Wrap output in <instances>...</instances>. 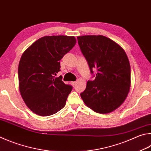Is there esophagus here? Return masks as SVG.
Listing matches in <instances>:
<instances>
[{
    "instance_id": "1",
    "label": "esophagus",
    "mask_w": 151,
    "mask_h": 151,
    "mask_svg": "<svg viewBox=\"0 0 151 151\" xmlns=\"http://www.w3.org/2000/svg\"><path fill=\"white\" fill-rule=\"evenodd\" d=\"M71 84L73 85V86H75V84H76V82H71Z\"/></svg>"
}]
</instances>
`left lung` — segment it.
Instances as JSON below:
<instances>
[{"mask_svg": "<svg viewBox=\"0 0 151 151\" xmlns=\"http://www.w3.org/2000/svg\"><path fill=\"white\" fill-rule=\"evenodd\" d=\"M77 40L90 72L97 70L94 80L88 81L81 93L82 99L97 113L114 111L129 92L131 67L127 55L121 46L103 35H83Z\"/></svg>", "mask_w": 151, "mask_h": 151, "instance_id": "1", "label": "left lung"}]
</instances>
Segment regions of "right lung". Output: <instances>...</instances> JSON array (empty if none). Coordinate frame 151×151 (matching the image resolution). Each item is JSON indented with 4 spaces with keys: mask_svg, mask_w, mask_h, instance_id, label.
Here are the masks:
<instances>
[{
    "mask_svg": "<svg viewBox=\"0 0 151 151\" xmlns=\"http://www.w3.org/2000/svg\"><path fill=\"white\" fill-rule=\"evenodd\" d=\"M76 42L74 36H44L24 52L18 65L19 89L34 113L51 116L65 106L73 87L55 76L61 70L60 60Z\"/></svg>",
    "mask_w": 151,
    "mask_h": 151,
    "instance_id": "1",
    "label": "right lung"
}]
</instances>
